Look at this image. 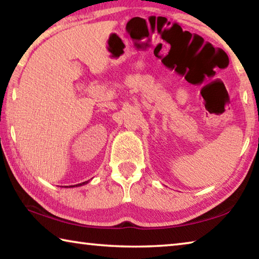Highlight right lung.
I'll list each match as a JSON object with an SVG mask.
<instances>
[{
  "mask_svg": "<svg viewBox=\"0 0 259 259\" xmlns=\"http://www.w3.org/2000/svg\"><path fill=\"white\" fill-rule=\"evenodd\" d=\"M88 183H89V181H87V182H83V183H81V184H77V185H73V186H69V187H78V186L85 185V184H88ZM65 187H68V186H65Z\"/></svg>",
  "mask_w": 259,
  "mask_h": 259,
  "instance_id": "add662e5",
  "label": "right lung"
}]
</instances>
